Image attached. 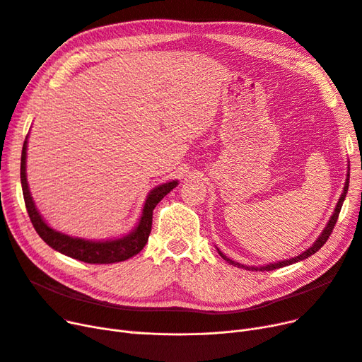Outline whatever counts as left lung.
<instances>
[{"mask_svg": "<svg viewBox=\"0 0 362 362\" xmlns=\"http://www.w3.org/2000/svg\"><path fill=\"white\" fill-rule=\"evenodd\" d=\"M349 171H351V168L347 170V177H346V182H344L343 194H341V197L339 198V203H337V206H336V210H334L332 216L329 218V221H328L327 226L324 228L322 234H320V235L316 238V242H315L309 249H307V250H305V252H303V253H300L298 257H296V258H289V259H285V261H279V262L269 264V265H262V267H247V265L238 264V262H235V261H233V259H230V258H226V257L223 255V253L218 249L219 255H221L226 262H228V264H231V265H234V267H238V269L249 270V272H272V270L282 269V267H286V265H291V264H296V262H298V261H303V259H305V258L312 257L313 253H316L320 247H322V246L327 243V240L329 238V235H331V233H332V230H334V226H336V222H337V219H339V215H340V210H341L343 202H344V198H346L347 189H349V176H351Z\"/></svg>", "mask_w": 362, "mask_h": 362, "instance_id": "1", "label": "left lung"}]
</instances>
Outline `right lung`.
Segmentation results:
<instances>
[{"mask_svg":"<svg viewBox=\"0 0 362 362\" xmlns=\"http://www.w3.org/2000/svg\"><path fill=\"white\" fill-rule=\"evenodd\" d=\"M26 143H28V137L23 141L22 147V156H21V183H22V192L26 211H28L30 219L34 225L37 234L42 237L45 242L64 255L83 261L88 264H113L125 261L137 253L144 247L147 243V238L152 231V215L153 209L156 204L163 199L173 188L177 186V180L167 182L164 185L156 186L155 189L151 191L147 195L146 203L143 207L141 218L128 235L122 238L115 240H105V242H92V240H83L65 235L62 233H58L52 230L50 226L40 216L38 210L35 209V204L33 202V197L30 194L28 182H26Z\"/></svg>","mask_w":362,"mask_h":362,"instance_id":"obj_1","label":"right lung"}]
</instances>
